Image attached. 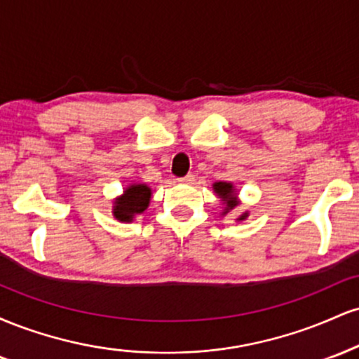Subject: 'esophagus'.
I'll return each mask as SVG.
<instances>
[{"label":"esophagus","instance_id":"1","mask_svg":"<svg viewBox=\"0 0 359 359\" xmlns=\"http://www.w3.org/2000/svg\"><path fill=\"white\" fill-rule=\"evenodd\" d=\"M194 180H196V175L194 174H187L185 177H180L179 182H185V184H192Z\"/></svg>","mask_w":359,"mask_h":359}]
</instances>
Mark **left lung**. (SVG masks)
Wrapping results in <instances>:
<instances>
[{
	"mask_svg": "<svg viewBox=\"0 0 359 359\" xmlns=\"http://www.w3.org/2000/svg\"><path fill=\"white\" fill-rule=\"evenodd\" d=\"M214 191L217 192V196L222 197V201H226V209L224 214L229 211V209L236 208V196H234V189L231 184L228 182H216L214 184ZM245 216H241L240 219H243Z\"/></svg>",
	"mask_w": 359,
	"mask_h": 359,
	"instance_id": "1",
	"label": "left lung"
}]
</instances>
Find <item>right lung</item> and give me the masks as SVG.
I'll return each mask as SVG.
<instances>
[{
    "label": "right lung",
    "instance_id": "add662e5",
    "mask_svg": "<svg viewBox=\"0 0 359 359\" xmlns=\"http://www.w3.org/2000/svg\"><path fill=\"white\" fill-rule=\"evenodd\" d=\"M150 189L147 185H131L126 189L125 196L118 199L116 205H114V216L119 221H131L135 214H142L147 209L148 203H150Z\"/></svg>",
    "mask_w": 359,
    "mask_h": 359
}]
</instances>
